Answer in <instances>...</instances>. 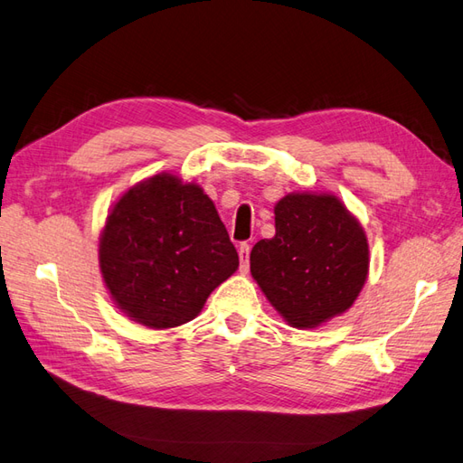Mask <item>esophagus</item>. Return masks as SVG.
Segmentation results:
<instances>
[{"label":"esophagus","instance_id":"obj_1","mask_svg":"<svg viewBox=\"0 0 463 463\" xmlns=\"http://www.w3.org/2000/svg\"><path fill=\"white\" fill-rule=\"evenodd\" d=\"M239 258H241V272L242 274H246L249 272V258H250V244H246V242H242L241 246H239Z\"/></svg>","mask_w":463,"mask_h":463}]
</instances>
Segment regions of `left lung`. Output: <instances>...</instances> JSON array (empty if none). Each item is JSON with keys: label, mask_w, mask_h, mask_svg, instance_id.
Here are the masks:
<instances>
[{"label": "left lung", "mask_w": 463, "mask_h": 463, "mask_svg": "<svg viewBox=\"0 0 463 463\" xmlns=\"http://www.w3.org/2000/svg\"><path fill=\"white\" fill-rule=\"evenodd\" d=\"M276 234L254 244L252 278L292 327L347 311L367 280L369 244L335 195L289 193L276 203Z\"/></svg>", "instance_id": "obj_1"}]
</instances>
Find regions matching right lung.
<instances>
[{
  "label": "right lung",
  "mask_w": 463,
  "mask_h": 463,
  "mask_svg": "<svg viewBox=\"0 0 463 463\" xmlns=\"http://www.w3.org/2000/svg\"><path fill=\"white\" fill-rule=\"evenodd\" d=\"M99 258L116 306L154 329L187 324L239 268L213 201L169 174L124 193L106 219Z\"/></svg>",
  "instance_id": "1"
}]
</instances>
